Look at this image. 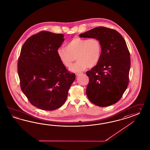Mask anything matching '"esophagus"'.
I'll return each mask as SVG.
<instances>
[{
    "label": "esophagus",
    "mask_w": 150,
    "mask_h": 150,
    "mask_svg": "<svg viewBox=\"0 0 150 150\" xmlns=\"http://www.w3.org/2000/svg\"><path fill=\"white\" fill-rule=\"evenodd\" d=\"M81 73H75V75H76V76H79V75H80V74H81Z\"/></svg>",
    "instance_id": "1"
}]
</instances>
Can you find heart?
Here are the masks:
<instances>
[{
    "label": "heart",
    "instance_id": "b5f03b06",
    "mask_svg": "<svg viewBox=\"0 0 150 150\" xmlns=\"http://www.w3.org/2000/svg\"><path fill=\"white\" fill-rule=\"evenodd\" d=\"M57 54L64 66L70 68L74 62H77L70 69L72 72H81L89 66L92 67L100 62L102 45L96 38L84 39L75 37L67 44L65 48H60Z\"/></svg>",
    "mask_w": 150,
    "mask_h": 150
}]
</instances>
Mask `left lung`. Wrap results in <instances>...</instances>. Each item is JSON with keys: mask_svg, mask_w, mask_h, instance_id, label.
<instances>
[{"mask_svg": "<svg viewBox=\"0 0 150 150\" xmlns=\"http://www.w3.org/2000/svg\"><path fill=\"white\" fill-rule=\"evenodd\" d=\"M82 38H96L102 45L100 62L88 71V100L94 105L107 107L122 98L129 83L130 57L127 43L117 31L97 27L81 33Z\"/></svg>", "mask_w": 150, "mask_h": 150, "instance_id": "1", "label": "left lung"}]
</instances>
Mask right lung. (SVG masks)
<instances>
[{"label": "right lung", "instance_id": "right-lung-1", "mask_svg": "<svg viewBox=\"0 0 150 150\" xmlns=\"http://www.w3.org/2000/svg\"><path fill=\"white\" fill-rule=\"evenodd\" d=\"M64 37L41 31L29 37L21 48L18 63L20 86L30 102L38 108H59L75 79V74L68 72L57 54Z\"/></svg>", "mask_w": 150, "mask_h": 150}]
</instances>
